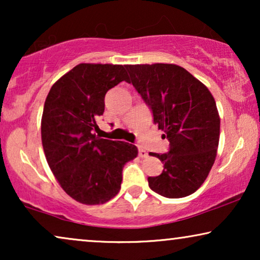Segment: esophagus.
Listing matches in <instances>:
<instances>
[{"mask_svg": "<svg viewBox=\"0 0 260 260\" xmlns=\"http://www.w3.org/2000/svg\"><path fill=\"white\" fill-rule=\"evenodd\" d=\"M138 156H140V157H147L148 152L145 151L142 147H138Z\"/></svg>", "mask_w": 260, "mask_h": 260, "instance_id": "esophagus-1", "label": "esophagus"}]
</instances>
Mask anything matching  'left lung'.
I'll return each instance as SVG.
<instances>
[{
  "label": "left lung",
  "instance_id": "8db88e82",
  "mask_svg": "<svg viewBox=\"0 0 260 260\" xmlns=\"http://www.w3.org/2000/svg\"><path fill=\"white\" fill-rule=\"evenodd\" d=\"M131 83L151 109L154 123L169 141L167 154H154L163 163L161 175L148 177L149 187L169 199L197 191L216 157L220 117L207 87L174 63L126 65Z\"/></svg>",
  "mask_w": 260,
  "mask_h": 260
}]
</instances>
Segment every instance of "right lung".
<instances>
[{
  "mask_svg": "<svg viewBox=\"0 0 260 260\" xmlns=\"http://www.w3.org/2000/svg\"><path fill=\"white\" fill-rule=\"evenodd\" d=\"M125 67L79 63L55 81L46 98L41 141L53 175L66 194L84 205H101L118 194L123 167L138 154L126 142L93 134L110 88L127 80Z\"/></svg>",
  "mask_w": 260,
  "mask_h": 260,
  "instance_id": "right-lung-1",
  "label": "right lung"
}]
</instances>
